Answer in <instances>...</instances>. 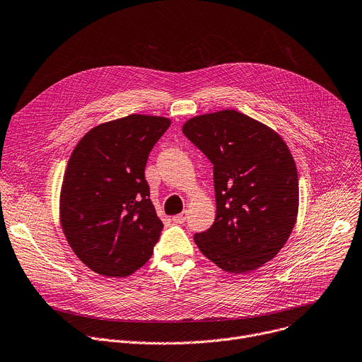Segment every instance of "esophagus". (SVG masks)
Returning a JSON list of instances; mask_svg holds the SVG:
<instances>
[{
  "label": "esophagus",
  "instance_id": "1",
  "mask_svg": "<svg viewBox=\"0 0 362 362\" xmlns=\"http://www.w3.org/2000/svg\"><path fill=\"white\" fill-rule=\"evenodd\" d=\"M185 218H187V214H185V213H181V214L173 216V221H175V223H184Z\"/></svg>",
  "mask_w": 362,
  "mask_h": 362
}]
</instances>
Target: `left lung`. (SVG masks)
Masks as SVG:
<instances>
[{
  "label": "left lung",
  "instance_id": "obj_1",
  "mask_svg": "<svg viewBox=\"0 0 362 362\" xmlns=\"http://www.w3.org/2000/svg\"><path fill=\"white\" fill-rule=\"evenodd\" d=\"M182 133L213 163L216 218L194 242L223 271L252 272L280 252L296 225L298 177L288 146L236 110L191 117Z\"/></svg>",
  "mask_w": 362,
  "mask_h": 362
}]
</instances>
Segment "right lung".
Masks as SVG:
<instances>
[{"mask_svg":"<svg viewBox=\"0 0 362 362\" xmlns=\"http://www.w3.org/2000/svg\"><path fill=\"white\" fill-rule=\"evenodd\" d=\"M171 120L130 115L79 139L64 174L59 218L75 255L91 271L122 278L144 267L163 228L145 166Z\"/></svg>","mask_w":362,"mask_h":362,"instance_id":"add662e5","label":"right lung"}]
</instances>
